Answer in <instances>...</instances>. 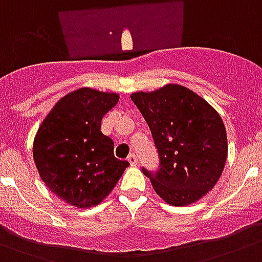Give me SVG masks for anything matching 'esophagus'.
<instances>
[{
    "instance_id": "34e87169",
    "label": "esophagus",
    "mask_w": 262,
    "mask_h": 262,
    "mask_svg": "<svg viewBox=\"0 0 262 262\" xmlns=\"http://www.w3.org/2000/svg\"><path fill=\"white\" fill-rule=\"evenodd\" d=\"M127 162L130 163V166H136V164H139V158H137L136 154H130L127 156Z\"/></svg>"
}]
</instances>
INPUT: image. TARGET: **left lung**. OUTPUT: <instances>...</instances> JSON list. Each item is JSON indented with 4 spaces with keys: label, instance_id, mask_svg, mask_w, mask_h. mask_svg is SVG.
Segmentation results:
<instances>
[{
    "label": "left lung",
    "instance_id": "obj_1",
    "mask_svg": "<svg viewBox=\"0 0 262 262\" xmlns=\"http://www.w3.org/2000/svg\"><path fill=\"white\" fill-rule=\"evenodd\" d=\"M130 98L147 121L159 155L156 171L143 168L156 193L181 207L212 190L227 159V135L217 111L178 84Z\"/></svg>",
    "mask_w": 262,
    "mask_h": 262
}]
</instances>
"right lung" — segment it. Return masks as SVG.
Listing matches in <instances>:
<instances>
[{
  "mask_svg": "<svg viewBox=\"0 0 262 262\" xmlns=\"http://www.w3.org/2000/svg\"><path fill=\"white\" fill-rule=\"evenodd\" d=\"M117 94L79 88L59 99L34 140L40 178L62 201L79 208L96 205L129 166L114 156V143L100 132L102 118L118 103Z\"/></svg>",
  "mask_w": 262,
  "mask_h": 262,
  "instance_id": "obj_1",
  "label": "right lung"
}]
</instances>
